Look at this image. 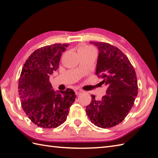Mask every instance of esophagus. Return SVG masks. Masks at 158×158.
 I'll use <instances>...</instances> for the list:
<instances>
[{"label": "esophagus", "instance_id": "1", "mask_svg": "<svg viewBox=\"0 0 158 158\" xmlns=\"http://www.w3.org/2000/svg\"><path fill=\"white\" fill-rule=\"evenodd\" d=\"M75 92L76 95H79V94H80L82 92V90L81 89H75Z\"/></svg>", "mask_w": 158, "mask_h": 158}]
</instances>
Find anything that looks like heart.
Returning <instances> with one entry per match:
<instances>
[{
	"mask_svg": "<svg viewBox=\"0 0 158 158\" xmlns=\"http://www.w3.org/2000/svg\"><path fill=\"white\" fill-rule=\"evenodd\" d=\"M93 52H95V49L92 47L87 45H80L78 48V52L79 54H81V53H88Z\"/></svg>",
	"mask_w": 158,
	"mask_h": 158,
	"instance_id": "obj_1",
	"label": "heart"
}]
</instances>
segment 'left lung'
<instances>
[{
  "label": "left lung",
  "mask_w": 158,
  "mask_h": 158,
  "mask_svg": "<svg viewBox=\"0 0 158 158\" xmlns=\"http://www.w3.org/2000/svg\"><path fill=\"white\" fill-rule=\"evenodd\" d=\"M99 50L96 75L107 85L106 95L92 101L86 106L87 115L92 123L102 128L118 125L133 106L138 94L135 70L127 56L116 47L106 43L92 42Z\"/></svg>",
  "instance_id": "1"
}]
</instances>
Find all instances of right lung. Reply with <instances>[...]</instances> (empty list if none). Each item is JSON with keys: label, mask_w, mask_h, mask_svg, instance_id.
Returning <instances> with one entry per match:
<instances>
[{"label": "right lung", "mask_w": 158, "mask_h": 158, "mask_svg": "<svg viewBox=\"0 0 158 158\" xmlns=\"http://www.w3.org/2000/svg\"><path fill=\"white\" fill-rule=\"evenodd\" d=\"M69 44L57 43L35 50L26 60L19 79L22 107L35 125L53 128L66 121L76 98L71 89L54 91L49 76L58 69L62 53Z\"/></svg>", "instance_id": "1"}]
</instances>
